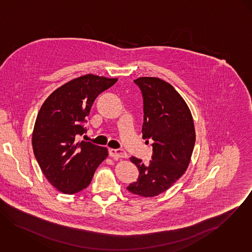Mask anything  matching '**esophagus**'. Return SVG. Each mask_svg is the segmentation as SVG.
Masks as SVG:
<instances>
[{"label":"esophagus","instance_id":"obj_1","mask_svg":"<svg viewBox=\"0 0 252 252\" xmlns=\"http://www.w3.org/2000/svg\"><path fill=\"white\" fill-rule=\"evenodd\" d=\"M109 155L113 158H126L127 157V154L121 149H109Z\"/></svg>","mask_w":252,"mask_h":252}]
</instances>
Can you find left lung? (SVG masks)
I'll use <instances>...</instances> for the list:
<instances>
[{
	"label": "left lung",
	"instance_id": "left-lung-1",
	"mask_svg": "<svg viewBox=\"0 0 252 252\" xmlns=\"http://www.w3.org/2000/svg\"><path fill=\"white\" fill-rule=\"evenodd\" d=\"M133 82L143 97V138L154 143L148 164L130 158L139 176L126 189L141 196H155L167 191L187 170L195 142L194 121L184 99L168 82L149 77Z\"/></svg>",
	"mask_w": 252,
	"mask_h": 252
}]
</instances>
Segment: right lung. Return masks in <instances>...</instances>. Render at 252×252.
<instances>
[{"instance_id": "obj_1", "label": "right lung", "mask_w": 252, "mask_h": 252, "mask_svg": "<svg viewBox=\"0 0 252 252\" xmlns=\"http://www.w3.org/2000/svg\"><path fill=\"white\" fill-rule=\"evenodd\" d=\"M117 78L85 75L54 91L39 110L32 133V148L42 173L64 194H76L91 182L107 149L91 142H77L96 97Z\"/></svg>"}]
</instances>
